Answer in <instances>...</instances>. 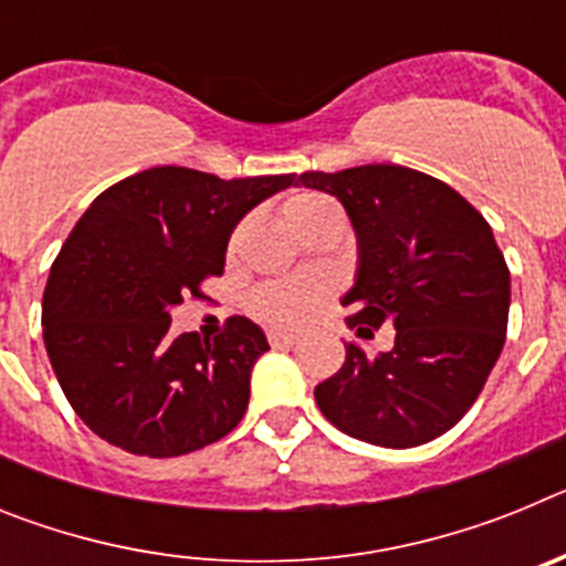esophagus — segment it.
<instances>
[{
	"instance_id": "obj_1",
	"label": "esophagus",
	"mask_w": 566,
	"mask_h": 566,
	"mask_svg": "<svg viewBox=\"0 0 566 566\" xmlns=\"http://www.w3.org/2000/svg\"><path fill=\"white\" fill-rule=\"evenodd\" d=\"M269 343H272L274 348H283V345L297 343V337H294V334H283V332H269Z\"/></svg>"
}]
</instances>
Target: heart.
Returning a JSON list of instances; mask_svg holds the SVG:
<instances>
[{"label": "heart", "instance_id": "1", "mask_svg": "<svg viewBox=\"0 0 566 566\" xmlns=\"http://www.w3.org/2000/svg\"><path fill=\"white\" fill-rule=\"evenodd\" d=\"M283 218H286L289 229L300 234L303 229L328 221V218H339V214L334 203L323 195L300 192L283 203ZM323 294H326V289L317 280H283V283H269V286L260 289L254 294L252 306L258 317L272 323V326L294 328L306 323Z\"/></svg>", "mask_w": 566, "mask_h": 566}]
</instances>
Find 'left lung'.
I'll return each instance as SVG.
<instances>
[{"label":"left lung","instance_id":"left-lung-1","mask_svg":"<svg viewBox=\"0 0 566 566\" xmlns=\"http://www.w3.org/2000/svg\"><path fill=\"white\" fill-rule=\"evenodd\" d=\"M297 187L343 203L357 234V274L343 294L357 337L397 328L394 348L345 363L314 388L334 428L382 448L451 431L488 382L510 312V272L493 229L457 189L399 164L303 172Z\"/></svg>","mask_w":566,"mask_h":566}]
</instances>
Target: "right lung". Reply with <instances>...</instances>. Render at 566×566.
I'll return each mask as SVG.
<instances>
[{"label":"right lung","mask_w":566,"mask_h":566,"mask_svg":"<svg viewBox=\"0 0 566 566\" xmlns=\"http://www.w3.org/2000/svg\"><path fill=\"white\" fill-rule=\"evenodd\" d=\"M294 175L223 181L153 167L104 189L50 269L44 348L90 431L135 457H184L227 437L247 413L263 328L229 317L214 339L172 337V308L209 274L258 203Z\"/></svg>","instance_id":"obj_1"}]
</instances>
